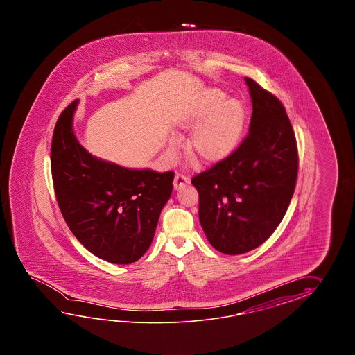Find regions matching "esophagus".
Instances as JSON below:
<instances>
[{"instance_id": "obj_1", "label": "esophagus", "mask_w": 355, "mask_h": 355, "mask_svg": "<svg viewBox=\"0 0 355 355\" xmlns=\"http://www.w3.org/2000/svg\"><path fill=\"white\" fill-rule=\"evenodd\" d=\"M189 176L184 174H176L175 175L174 179V188L175 190H179V189L182 188V187H185L187 184H189Z\"/></svg>"}]
</instances>
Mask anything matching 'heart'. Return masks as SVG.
Segmentation results:
<instances>
[{
    "instance_id": "1",
    "label": "heart",
    "mask_w": 355,
    "mask_h": 355,
    "mask_svg": "<svg viewBox=\"0 0 355 355\" xmlns=\"http://www.w3.org/2000/svg\"><path fill=\"white\" fill-rule=\"evenodd\" d=\"M181 128L192 130L188 153L204 165H214L231 157L240 147L248 124V112L242 101L227 98L220 89H208L178 118ZM179 139L171 137L176 148Z\"/></svg>"
}]
</instances>
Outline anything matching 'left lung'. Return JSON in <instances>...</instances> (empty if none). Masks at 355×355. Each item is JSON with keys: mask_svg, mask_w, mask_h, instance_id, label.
<instances>
[{"mask_svg": "<svg viewBox=\"0 0 355 355\" xmlns=\"http://www.w3.org/2000/svg\"><path fill=\"white\" fill-rule=\"evenodd\" d=\"M245 81L252 101L249 135L231 157L191 179L204 234L227 255L257 249L270 237L287 211L298 174L286 107L252 78Z\"/></svg>", "mask_w": 355, "mask_h": 355, "instance_id": "1", "label": "left lung"}]
</instances>
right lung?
<instances>
[{
    "mask_svg": "<svg viewBox=\"0 0 355 355\" xmlns=\"http://www.w3.org/2000/svg\"><path fill=\"white\" fill-rule=\"evenodd\" d=\"M77 104L72 101L54 127L51 167L58 207L71 232L95 257L132 264L151 245L175 174L94 157L73 133Z\"/></svg>",
    "mask_w": 355,
    "mask_h": 355,
    "instance_id": "1",
    "label": "right lung"
}]
</instances>
